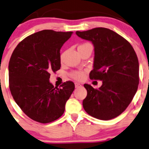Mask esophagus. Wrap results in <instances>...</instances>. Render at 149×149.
Returning <instances> with one entry per match:
<instances>
[{
	"instance_id": "34e87169",
	"label": "esophagus",
	"mask_w": 149,
	"mask_h": 149,
	"mask_svg": "<svg viewBox=\"0 0 149 149\" xmlns=\"http://www.w3.org/2000/svg\"><path fill=\"white\" fill-rule=\"evenodd\" d=\"M75 86L76 88H79V87H81V84H79V83H75Z\"/></svg>"
}]
</instances>
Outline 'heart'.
Listing matches in <instances>:
<instances>
[{
    "instance_id": "b5f03b06",
    "label": "heart",
    "mask_w": 149,
    "mask_h": 149,
    "mask_svg": "<svg viewBox=\"0 0 149 149\" xmlns=\"http://www.w3.org/2000/svg\"><path fill=\"white\" fill-rule=\"evenodd\" d=\"M88 45H91V44H89V43H83V44H81L79 47H78V49H79V48H83V47L88 46ZM63 55H64L63 54L61 55V60L63 59ZM70 76L72 78V79L76 80V81H81V80L84 79V78L85 77V71L82 70H73V71H72L71 73H70Z\"/></svg>"
}]
</instances>
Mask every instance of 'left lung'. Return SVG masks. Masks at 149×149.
<instances>
[{
  "label": "left lung",
  "instance_id": "obj_1",
  "mask_svg": "<svg viewBox=\"0 0 149 149\" xmlns=\"http://www.w3.org/2000/svg\"><path fill=\"white\" fill-rule=\"evenodd\" d=\"M76 35L94 46L91 80L102 81L99 88L84 84L87 96L83 106L88 114L101 120L118 116L131 102L139 84V64L134 48L127 40L106 28L76 31Z\"/></svg>",
  "mask_w": 149,
  "mask_h": 149
}]
</instances>
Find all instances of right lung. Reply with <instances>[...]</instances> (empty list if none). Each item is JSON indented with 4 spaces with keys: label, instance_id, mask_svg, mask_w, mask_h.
<instances>
[{
    "label": "right lung",
    "instance_id": "obj_1",
    "mask_svg": "<svg viewBox=\"0 0 149 149\" xmlns=\"http://www.w3.org/2000/svg\"><path fill=\"white\" fill-rule=\"evenodd\" d=\"M73 32L43 30L30 35L15 47L8 65L13 98L26 116L48 123L60 118L74 91L72 81L61 87L50 83L51 72L61 68L60 50Z\"/></svg>",
    "mask_w": 149,
    "mask_h": 149
}]
</instances>
